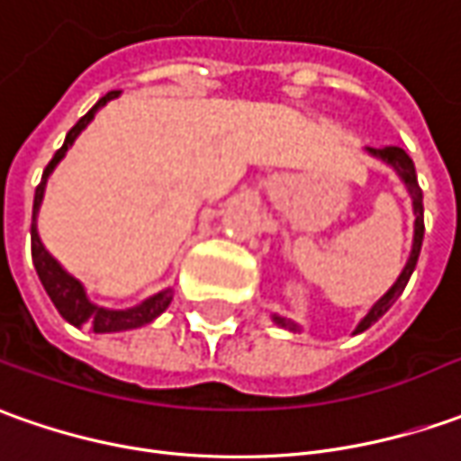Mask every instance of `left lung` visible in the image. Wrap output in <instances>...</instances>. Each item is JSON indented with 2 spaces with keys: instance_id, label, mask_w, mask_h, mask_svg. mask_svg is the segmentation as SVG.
Masks as SVG:
<instances>
[{
  "instance_id": "obj_1",
  "label": "left lung",
  "mask_w": 461,
  "mask_h": 461,
  "mask_svg": "<svg viewBox=\"0 0 461 461\" xmlns=\"http://www.w3.org/2000/svg\"><path fill=\"white\" fill-rule=\"evenodd\" d=\"M367 154H373V157H378L381 162H385L388 167H393L396 169V175L403 180L406 185V190L411 194V203H413V215H416V221H413V246H411V256L409 261H406V267L401 271V276L396 279V284L385 292V294L370 307L366 317L360 320V324L355 327V335L357 332H366L370 324H375L381 320L385 312L393 307V302H396L398 296L403 294V289H406V284H409L411 274H413V268H416V261H419V253H421V243H424V194H421V187H419V180H416V167L411 162V157L406 151L401 149V147H383V149H373V147H367ZM274 322L284 327V330H292L296 332L299 330V324H294L292 320H286V317H279V314H274Z\"/></svg>"
}]
</instances>
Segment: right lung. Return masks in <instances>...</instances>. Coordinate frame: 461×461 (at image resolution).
Segmentation results:
<instances>
[{
  "mask_svg": "<svg viewBox=\"0 0 461 461\" xmlns=\"http://www.w3.org/2000/svg\"><path fill=\"white\" fill-rule=\"evenodd\" d=\"M119 94H122V91H111V94L104 95V98H101V101H98V104H95V106L91 108L70 131H68L63 147L55 151L50 165L45 167V172H42V180H40V185H37L35 190V205H32V264H35L37 268V276H40L45 292L50 296V302L55 304V310L60 312V317H63L65 322H70L73 327H91V332H123V330L144 327V324H149L151 320H157V317L169 307V302H172V289H162V292H157L154 296L144 299L137 307H129V310H106V307H98V304H94V302L88 299L83 284H80L76 276H70V274L52 258L50 253H48V249H45L42 240H40V233H37V212H40V205H42L45 185H48V177L52 175V169L58 167L60 159H63L65 151L73 147V141L78 139L80 131L91 123V119L95 116V111L101 106H106L108 101L116 98Z\"/></svg>",
  "mask_w": 461,
  "mask_h": 461,
  "instance_id": "add662e5",
  "label": "right lung"
}]
</instances>
